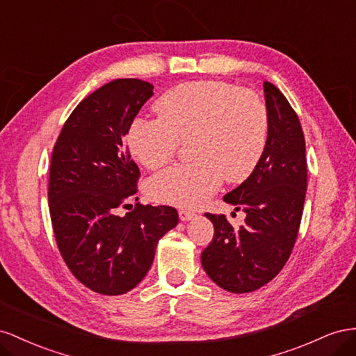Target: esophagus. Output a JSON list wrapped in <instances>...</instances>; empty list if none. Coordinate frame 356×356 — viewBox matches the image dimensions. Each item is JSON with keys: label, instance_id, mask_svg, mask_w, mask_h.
Returning a JSON list of instances; mask_svg holds the SVG:
<instances>
[{"label": "esophagus", "instance_id": "1", "mask_svg": "<svg viewBox=\"0 0 356 356\" xmlns=\"http://www.w3.org/2000/svg\"><path fill=\"white\" fill-rule=\"evenodd\" d=\"M194 213L192 211H189V210H179V218H180V220L181 222H186V220H191V219H194Z\"/></svg>", "mask_w": 356, "mask_h": 356}]
</instances>
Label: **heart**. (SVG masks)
<instances>
[{"label":"heart","mask_w":356,"mask_h":356,"mask_svg":"<svg viewBox=\"0 0 356 356\" xmlns=\"http://www.w3.org/2000/svg\"><path fill=\"white\" fill-rule=\"evenodd\" d=\"M155 110L158 119H136L128 131V147L141 165L156 170L175 158L189 141V164L161 171L149 184L154 200L197 209L225 179L245 181L264 155L268 111L250 90L219 80H200L172 88Z\"/></svg>","instance_id":"heart-1"}]
</instances>
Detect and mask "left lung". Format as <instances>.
<instances>
[{"label": "left lung", "instance_id": "left-lung-1", "mask_svg": "<svg viewBox=\"0 0 356 356\" xmlns=\"http://www.w3.org/2000/svg\"><path fill=\"white\" fill-rule=\"evenodd\" d=\"M268 111L267 146L255 171L223 197L246 213L234 228L225 215H210L215 234L201 266L228 292L257 291L277 276L296 240L307 191L306 141L296 111L280 90L264 82Z\"/></svg>", "mask_w": 356, "mask_h": 356}]
</instances>
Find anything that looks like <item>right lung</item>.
Here are the masks:
<instances>
[{
    "mask_svg": "<svg viewBox=\"0 0 356 356\" xmlns=\"http://www.w3.org/2000/svg\"><path fill=\"white\" fill-rule=\"evenodd\" d=\"M152 95L154 86L138 79L101 86L73 110L54 147L47 197L56 245L74 277L103 296L134 289L161 237L179 223L168 206L138 202L118 215L140 176L125 137Z\"/></svg>",
    "mask_w": 356,
    "mask_h": 356,
    "instance_id": "1",
    "label": "right lung"
}]
</instances>
